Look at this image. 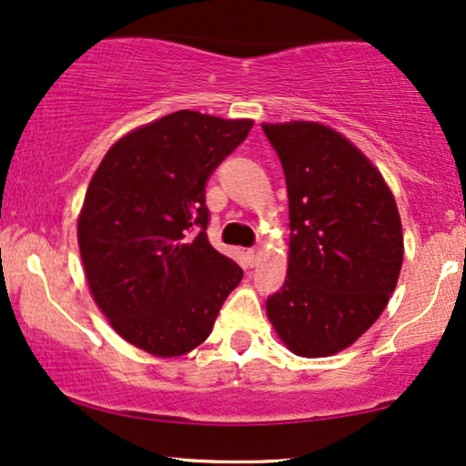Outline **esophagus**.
<instances>
[{"mask_svg": "<svg viewBox=\"0 0 466 466\" xmlns=\"http://www.w3.org/2000/svg\"><path fill=\"white\" fill-rule=\"evenodd\" d=\"M248 263L250 265L258 263V248H250V250H248Z\"/></svg>", "mask_w": 466, "mask_h": 466, "instance_id": "1", "label": "esophagus"}]
</instances>
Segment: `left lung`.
I'll use <instances>...</instances> for the list:
<instances>
[{"label": "left lung", "mask_w": 466, "mask_h": 466, "mask_svg": "<svg viewBox=\"0 0 466 466\" xmlns=\"http://www.w3.org/2000/svg\"><path fill=\"white\" fill-rule=\"evenodd\" d=\"M289 188V276L267 299L279 339L330 356L384 311L403 265V228L384 177L346 137L318 123L263 125Z\"/></svg>", "instance_id": "1"}]
</instances>
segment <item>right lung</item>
<instances>
[{
    "label": "right lung",
    "mask_w": 466,
    "mask_h": 466,
    "mask_svg": "<svg viewBox=\"0 0 466 466\" xmlns=\"http://www.w3.org/2000/svg\"><path fill=\"white\" fill-rule=\"evenodd\" d=\"M252 120L180 110L118 139L88 184L80 257L116 333L155 356H182L212 333L244 271L208 241L206 187Z\"/></svg>",
    "instance_id": "obj_1"
}]
</instances>
